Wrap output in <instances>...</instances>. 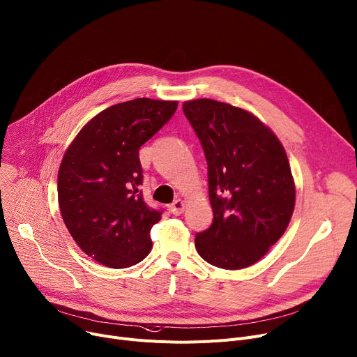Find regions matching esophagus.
<instances>
[{
	"mask_svg": "<svg viewBox=\"0 0 357 357\" xmlns=\"http://www.w3.org/2000/svg\"><path fill=\"white\" fill-rule=\"evenodd\" d=\"M169 209H171V212L174 213V215H181V213L185 211V201H182V199L174 201V202L171 204Z\"/></svg>",
	"mask_w": 357,
	"mask_h": 357,
	"instance_id": "1",
	"label": "esophagus"
}]
</instances>
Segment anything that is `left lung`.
Returning a JSON list of instances; mask_svg holds the SVG:
<instances>
[{
  "mask_svg": "<svg viewBox=\"0 0 357 357\" xmlns=\"http://www.w3.org/2000/svg\"><path fill=\"white\" fill-rule=\"evenodd\" d=\"M208 163L212 225L197 234L206 263L240 270L255 264L286 232L296 185L284 146L257 116L212 99L182 106Z\"/></svg>",
  "mask_w": 357,
  "mask_h": 357,
  "instance_id": "obj_1",
  "label": "left lung"
}]
</instances>
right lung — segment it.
Listing matches in <instances>:
<instances>
[{
  "label": "right lung",
  "mask_w": 357,
  "mask_h": 357,
  "mask_svg": "<svg viewBox=\"0 0 357 357\" xmlns=\"http://www.w3.org/2000/svg\"><path fill=\"white\" fill-rule=\"evenodd\" d=\"M175 100L140 98L100 112L68 145L57 178L59 206L76 244L110 268L132 267L152 248L151 228L162 212L139 185V148L176 112Z\"/></svg>",
  "instance_id": "obj_1"
}]
</instances>
